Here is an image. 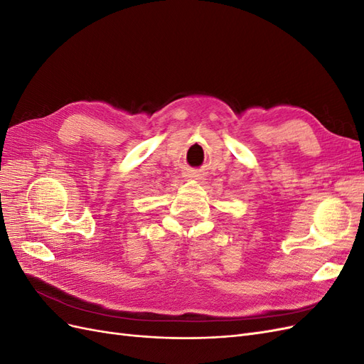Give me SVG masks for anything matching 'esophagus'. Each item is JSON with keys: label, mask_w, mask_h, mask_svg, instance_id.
<instances>
[{"label": "esophagus", "mask_w": 364, "mask_h": 364, "mask_svg": "<svg viewBox=\"0 0 364 364\" xmlns=\"http://www.w3.org/2000/svg\"><path fill=\"white\" fill-rule=\"evenodd\" d=\"M191 178H199V179H200L202 176H200V174H197V173H193V174H191Z\"/></svg>", "instance_id": "1"}]
</instances>
